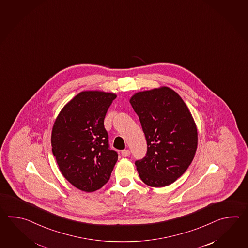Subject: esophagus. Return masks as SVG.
I'll return each mask as SVG.
<instances>
[{
	"label": "esophagus",
	"instance_id": "esophagus-1",
	"mask_svg": "<svg viewBox=\"0 0 248 248\" xmlns=\"http://www.w3.org/2000/svg\"><path fill=\"white\" fill-rule=\"evenodd\" d=\"M122 155L123 157H128L130 155L129 150H123L122 152Z\"/></svg>",
	"mask_w": 248,
	"mask_h": 248
}]
</instances>
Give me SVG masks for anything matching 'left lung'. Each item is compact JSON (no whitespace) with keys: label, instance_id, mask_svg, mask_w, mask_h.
<instances>
[{"label":"left lung","instance_id":"obj_1","mask_svg":"<svg viewBox=\"0 0 248 248\" xmlns=\"http://www.w3.org/2000/svg\"><path fill=\"white\" fill-rule=\"evenodd\" d=\"M130 104L147 142L144 158L136 161L145 185L173 184L189 168L198 146V132L189 108L169 87L137 92Z\"/></svg>","mask_w":248,"mask_h":248}]
</instances>
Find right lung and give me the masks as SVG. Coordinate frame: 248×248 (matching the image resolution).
<instances>
[{"mask_svg": "<svg viewBox=\"0 0 248 248\" xmlns=\"http://www.w3.org/2000/svg\"><path fill=\"white\" fill-rule=\"evenodd\" d=\"M113 93L82 91L63 106L51 134V146L64 178L86 192L110 179L118 153L109 148L104 120L116 98Z\"/></svg>", "mask_w": 248, "mask_h": 248, "instance_id": "obj_1", "label": "right lung"}]
</instances>
